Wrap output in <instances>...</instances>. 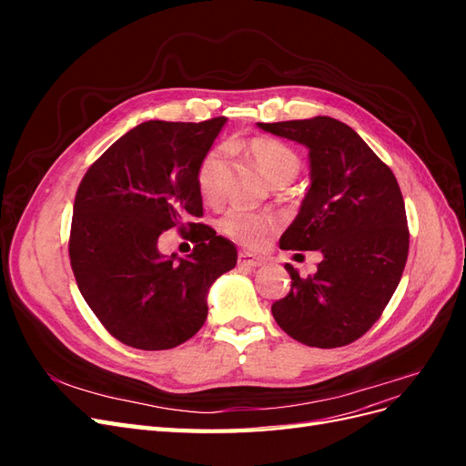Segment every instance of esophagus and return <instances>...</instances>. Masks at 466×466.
Listing matches in <instances>:
<instances>
[{
  "label": "esophagus",
  "instance_id": "34e87169",
  "mask_svg": "<svg viewBox=\"0 0 466 466\" xmlns=\"http://www.w3.org/2000/svg\"><path fill=\"white\" fill-rule=\"evenodd\" d=\"M264 262L260 260V258H255V257H250V255H245V252H241V255H238V266H243V268H258V266H262Z\"/></svg>",
  "mask_w": 466,
  "mask_h": 466
}]
</instances>
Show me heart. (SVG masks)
Wrapping results in <instances>:
<instances>
[{"instance_id":"heart-1","label":"heart","mask_w":466,"mask_h":466,"mask_svg":"<svg viewBox=\"0 0 466 466\" xmlns=\"http://www.w3.org/2000/svg\"><path fill=\"white\" fill-rule=\"evenodd\" d=\"M245 147L252 161L258 167V171L270 180L272 185H278L281 180H291L299 173V155L284 142H279V139L257 136L247 139ZM223 168L225 147L209 149L202 157L198 165V173H196V182H198V190L206 200H216L219 196ZM276 228L278 219L274 216L241 206L229 208L219 219L221 233L247 248H258L260 245H264L268 235Z\"/></svg>"}]
</instances>
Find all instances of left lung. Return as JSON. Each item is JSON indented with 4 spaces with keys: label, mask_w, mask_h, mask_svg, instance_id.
I'll return each mask as SVG.
<instances>
[{
    "label": "left lung",
    "mask_w": 466,
    "mask_h": 466,
    "mask_svg": "<svg viewBox=\"0 0 466 466\" xmlns=\"http://www.w3.org/2000/svg\"><path fill=\"white\" fill-rule=\"evenodd\" d=\"M258 128L309 149L311 187L279 238L284 250H320L313 276L291 264V289L272 305L279 329L313 348L358 340L402 278L410 233L399 182L348 124L315 116Z\"/></svg>",
    "instance_id": "obj_1"
}]
</instances>
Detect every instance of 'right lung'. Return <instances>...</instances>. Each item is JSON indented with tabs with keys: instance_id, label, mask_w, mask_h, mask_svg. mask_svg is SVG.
<instances>
[{
	"instance_id": "obj_1",
	"label": "right lung",
	"mask_w": 466,
	"mask_h": 466,
	"mask_svg": "<svg viewBox=\"0 0 466 466\" xmlns=\"http://www.w3.org/2000/svg\"><path fill=\"white\" fill-rule=\"evenodd\" d=\"M228 118L149 120L116 139L83 177L69 260L103 327L126 346L168 350L208 317V289L237 264L235 245L204 223L196 173ZM177 227L197 247L187 259L158 252Z\"/></svg>"
}]
</instances>
